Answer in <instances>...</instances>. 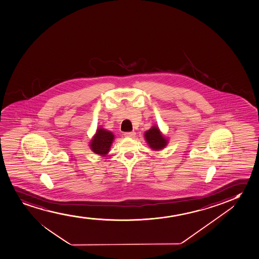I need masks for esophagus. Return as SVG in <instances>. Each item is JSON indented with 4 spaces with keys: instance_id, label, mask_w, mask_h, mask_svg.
<instances>
[{
    "instance_id": "1",
    "label": "esophagus",
    "mask_w": 259,
    "mask_h": 259,
    "mask_svg": "<svg viewBox=\"0 0 259 259\" xmlns=\"http://www.w3.org/2000/svg\"><path fill=\"white\" fill-rule=\"evenodd\" d=\"M124 135L128 138H134L135 136V132H126V133H124Z\"/></svg>"
}]
</instances>
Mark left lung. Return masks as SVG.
I'll return each instance as SVG.
<instances>
[{"mask_svg": "<svg viewBox=\"0 0 259 259\" xmlns=\"http://www.w3.org/2000/svg\"><path fill=\"white\" fill-rule=\"evenodd\" d=\"M145 138L150 148L159 150L167 145V140L161 135V132L156 126H153L145 133Z\"/></svg>", "mask_w": 259, "mask_h": 259, "instance_id": "left-lung-1", "label": "left lung"}]
</instances>
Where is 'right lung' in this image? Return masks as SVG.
<instances>
[{
	"label": "right lung",
	"instance_id": "right-lung-1",
	"mask_svg": "<svg viewBox=\"0 0 259 259\" xmlns=\"http://www.w3.org/2000/svg\"><path fill=\"white\" fill-rule=\"evenodd\" d=\"M113 139L114 135L112 133L99 128L91 141V149L98 155H105L110 150Z\"/></svg>",
	"mask_w": 259,
	"mask_h": 259
}]
</instances>
